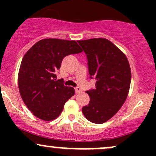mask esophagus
<instances>
[{"mask_svg":"<svg viewBox=\"0 0 156 156\" xmlns=\"http://www.w3.org/2000/svg\"><path fill=\"white\" fill-rule=\"evenodd\" d=\"M75 93H76V94H80V93L82 92V90H81L79 87H75Z\"/></svg>","mask_w":156,"mask_h":156,"instance_id":"obj_1","label":"esophagus"}]
</instances>
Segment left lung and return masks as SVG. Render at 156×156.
Here are the masks:
<instances>
[{
  "instance_id": "1",
  "label": "left lung",
  "mask_w": 156,
  "mask_h": 156,
  "mask_svg": "<svg viewBox=\"0 0 156 156\" xmlns=\"http://www.w3.org/2000/svg\"><path fill=\"white\" fill-rule=\"evenodd\" d=\"M87 59L90 78L95 89L86 91L89 104L82 108L86 119L102 124L118 112L126 100L131 72L126 56L110 41L93 38L78 41Z\"/></svg>"
}]
</instances>
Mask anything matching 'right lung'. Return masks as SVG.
<instances>
[{"instance_id":"1","label":"right lung","mask_w":156,"mask_h":156,"mask_svg":"<svg viewBox=\"0 0 156 156\" xmlns=\"http://www.w3.org/2000/svg\"><path fill=\"white\" fill-rule=\"evenodd\" d=\"M82 52L75 41L47 38L34 44L25 54L20 68L18 85L25 104L34 116L44 121L56 119L73 87L56 80L64 57Z\"/></svg>"}]
</instances>
